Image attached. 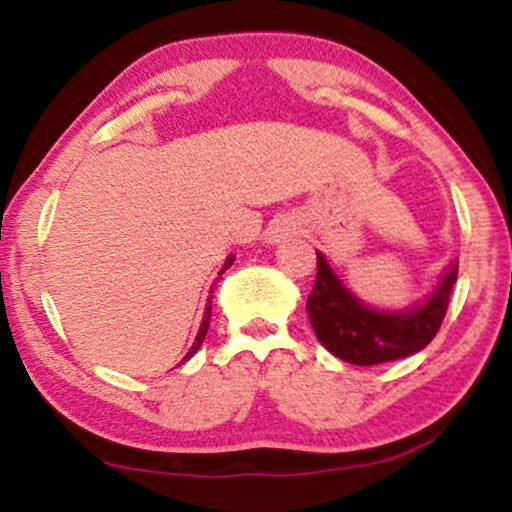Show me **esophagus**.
Wrapping results in <instances>:
<instances>
[{"mask_svg": "<svg viewBox=\"0 0 512 512\" xmlns=\"http://www.w3.org/2000/svg\"><path fill=\"white\" fill-rule=\"evenodd\" d=\"M271 241L274 243H278V241H283V238H288V236H292V234H297V227H295V222L292 220H278L274 227H271Z\"/></svg>", "mask_w": 512, "mask_h": 512, "instance_id": "esophagus-1", "label": "esophagus"}]
</instances>
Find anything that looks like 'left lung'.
Listing matches in <instances>:
<instances>
[{
	"label": "left lung",
	"instance_id": "1",
	"mask_svg": "<svg viewBox=\"0 0 512 512\" xmlns=\"http://www.w3.org/2000/svg\"><path fill=\"white\" fill-rule=\"evenodd\" d=\"M316 257V283L306 299V311L318 342L332 356L351 365L370 367L412 356L438 335L459 274L456 264L447 271L438 290L428 297L424 306L403 313H386L367 309L363 302H358L337 281L325 257L320 252H316Z\"/></svg>",
	"mask_w": 512,
	"mask_h": 512
}]
</instances>
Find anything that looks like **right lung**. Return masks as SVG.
Segmentation results:
<instances>
[{
    "label": "right lung",
    "mask_w": 512,
    "mask_h": 512,
    "mask_svg": "<svg viewBox=\"0 0 512 512\" xmlns=\"http://www.w3.org/2000/svg\"><path fill=\"white\" fill-rule=\"evenodd\" d=\"M231 264H234V257H229L227 262H224V269H229ZM222 269V271H224ZM210 313H213V302H208V306H206V316H203V323H201V330H199V337H196V342H194V346H192V351L187 353V358H192L196 351L201 349V344H203V339H206V332H208V325H210ZM185 358V360H187Z\"/></svg>",
    "instance_id": "right-lung-1"
}]
</instances>
